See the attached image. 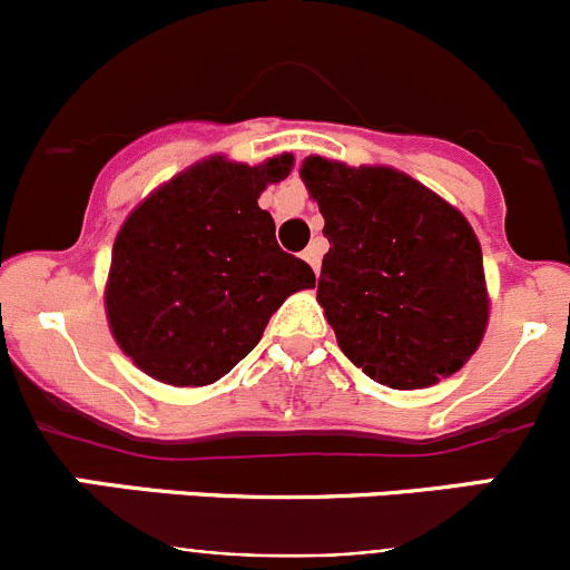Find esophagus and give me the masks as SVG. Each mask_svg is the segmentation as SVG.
Masks as SVG:
<instances>
[{
	"label": "esophagus",
	"instance_id": "34e87169",
	"mask_svg": "<svg viewBox=\"0 0 570 570\" xmlns=\"http://www.w3.org/2000/svg\"><path fill=\"white\" fill-rule=\"evenodd\" d=\"M303 258H306V262L312 264L314 273H320V267H322V250L317 248V245H312V248L303 250Z\"/></svg>",
	"mask_w": 570,
	"mask_h": 570
}]
</instances>
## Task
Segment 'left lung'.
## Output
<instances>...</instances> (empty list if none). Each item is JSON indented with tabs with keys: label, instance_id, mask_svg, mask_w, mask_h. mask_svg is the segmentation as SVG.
<instances>
[{
	"label": "left lung",
	"instance_id": "1",
	"mask_svg": "<svg viewBox=\"0 0 570 570\" xmlns=\"http://www.w3.org/2000/svg\"><path fill=\"white\" fill-rule=\"evenodd\" d=\"M301 178L325 217L317 301L342 353L389 389L461 370L488 322L482 250L461 212L392 168L308 157Z\"/></svg>",
	"mask_w": 570,
	"mask_h": 570
}]
</instances>
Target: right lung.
Here are the masks:
<instances>
[{
    "instance_id": "add662e5",
    "label": "right lung",
    "mask_w": 570,
    "mask_h": 570,
    "mask_svg": "<svg viewBox=\"0 0 570 570\" xmlns=\"http://www.w3.org/2000/svg\"><path fill=\"white\" fill-rule=\"evenodd\" d=\"M292 157L195 165L129 215L112 245L107 317L120 350L157 381L206 386L232 372L314 269L281 250L258 195Z\"/></svg>"
}]
</instances>
